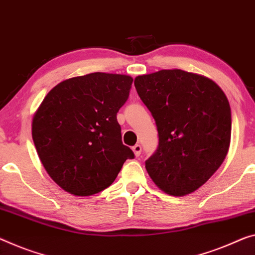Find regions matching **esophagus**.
Returning a JSON list of instances; mask_svg holds the SVG:
<instances>
[{
  "instance_id": "obj_1",
  "label": "esophagus",
  "mask_w": 255,
  "mask_h": 255,
  "mask_svg": "<svg viewBox=\"0 0 255 255\" xmlns=\"http://www.w3.org/2000/svg\"><path fill=\"white\" fill-rule=\"evenodd\" d=\"M132 150L134 151V155L138 157V156H140V154H141V144H139V143L134 144V146L132 147Z\"/></svg>"
}]
</instances>
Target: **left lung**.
Segmentation results:
<instances>
[{
    "label": "left lung",
    "mask_w": 255,
    "mask_h": 255,
    "mask_svg": "<svg viewBox=\"0 0 255 255\" xmlns=\"http://www.w3.org/2000/svg\"><path fill=\"white\" fill-rule=\"evenodd\" d=\"M134 87L158 132L157 149L146 160L148 174L167 194L193 193L212 177L228 152V99L212 80L181 69L138 76Z\"/></svg>",
    "instance_id": "left-lung-1"
}]
</instances>
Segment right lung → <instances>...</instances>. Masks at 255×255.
Here are the masks:
<instances>
[{
	"mask_svg": "<svg viewBox=\"0 0 255 255\" xmlns=\"http://www.w3.org/2000/svg\"><path fill=\"white\" fill-rule=\"evenodd\" d=\"M132 82L127 75L92 73L61 82L42 101L33 119V141L43 166L64 190L100 193L125 160L134 158L116 117Z\"/></svg>",
	"mask_w": 255,
	"mask_h": 255,
	"instance_id": "add662e5",
	"label": "right lung"
}]
</instances>
